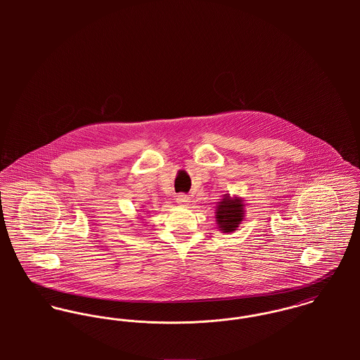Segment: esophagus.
Listing matches in <instances>:
<instances>
[{
	"label": "esophagus",
	"instance_id": "obj_1",
	"mask_svg": "<svg viewBox=\"0 0 360 360\" xmlns=\"http://www.w3.org/2000/svg\"><path fill=\"white\" fill-rule=\"evenodd\" d=\"M176 201H177V204H180V205H188V204H190V197L181 194V195H177Z\"/></svg>",
	"mask_w": 360,
	"mask_h": 360
}]
</instances>
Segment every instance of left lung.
Returning <instances> with one entry per match:
<instances>
[{
    "mask_svg": "<svg viewBox=\"0 0 360 360\" xmlns=\"http://www.w3.org/2000/svg\"><path fill=\"white\" fill-rule=\"evenodd\" d=\"M241 197L224 194L216 206V224L221 233H234L244 220L245 209Z\"/></svg>",
    "mask_w": 360,
    "mask_h": 360,
    "instance_id": "obj_1",
    "label": "left lung"
}]
</instances>
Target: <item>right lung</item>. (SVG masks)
Listing matches in <instances>:
<instances>
[{"label":"right lung","instance_id":"right-lung-1","mask_svg":"<svg viewBox=\"0 0 360 360\" xmlns=\"http://www.w3.org/2000/svg\"><path fill=\"white\" fill-rule=\"evenodd\" d=\"M139 219H141V217H139Z\"/></svg>","mask_w":360,"mask_h":360}]
</instances>
